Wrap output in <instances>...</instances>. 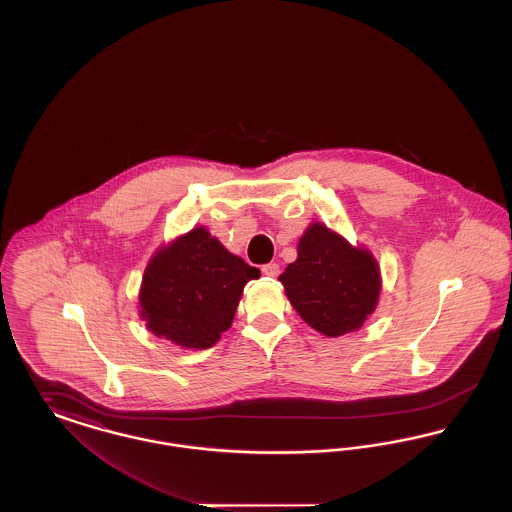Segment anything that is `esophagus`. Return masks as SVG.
Listing matches in <instances>:
<instances>
[{
	"instance_id": "esophagus-1",
	"label": "esophagus",
	"mask_w": 512,
	"mask_h": 512,
	"mask_svg": "<svg viewBox=\"0 0 512 512\" xmlns=\"http://www.w3.org/2000/svg\"><path fill=\"white\" fill-rule=\"evenodd\" d=\"M263 274L268 276V278H276V276L280 274V265H276V263H268V265H263Z\"/></svg>"
}]
</instances>
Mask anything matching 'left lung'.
I'll return each instance as SVG.
<instances>
[{
  "label": "left lung",
  "instance_id": "left-lung-1",
  "mask_svg": "<svg viewBox=\"0 0 512 512\" xmlns=\"http://www.w3.org/2000/svg\"><path fill=\"white\" fill-rule=\"evenodd\" d=\"M278 280L297 315L328 338L359 330L382 290L376 257L318 220L303 232L297 259Z\"/></svg>",
  "mask_w": 512,
  "mask_h": 512
}]
</instances>
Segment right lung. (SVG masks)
<instances>
[{"instance_id":"obj_1","label":"right lung","mask_w":512,"mask_h":512,"mask_svg":"<svg viewBox=\"0 0 512 512\" xmlns=\"http://www.w3.org/2000/svg\"><path fill=\"white\" fill-rule=\"evenodd\" d=\"M259 276V268L197 226L149 259L138 295L140 318L157 338L209 349L232 326L245 284Z\"/></svg>"}]
</instances>
